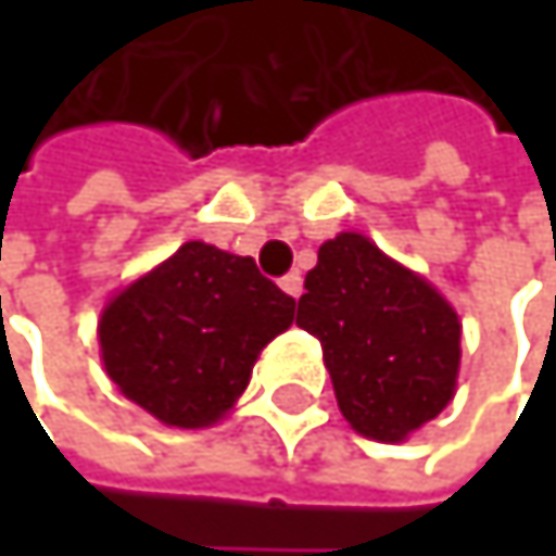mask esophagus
Returning <instances> with one entry per match:
<instances>
[{"label": "esophagus", "instance_id": "esophagus-1", "mask_svg": "<svg viewBox=\"0 0 556 556\" xmlns=\"http://www.w3.org/2000/svg\"><path fill=\"white\" fill-rule=\"evenodd\" d=\"M279 286H282L286 295L299 299V295H302V274H299V270H295V274H286V277L279 279Z\"/></svg>", "mask_w": 556, "mask_h": 556}]
</instances>
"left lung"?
Masks as SVG:
<instances>
[{
  "mask_svg": "<svg viewBox=\"0 0 556 556\" xmlns=\"http://www.w3.org/2000/svg\"><path fill=\"white\" fill-rule=\"evenodd\" d=\"M295 325L321 341L344 418L374 441H402L454 395L457 312L364 235L318 248Z\"/></svg>",
  "mask_w": 556,
  "mask_h": 556,
  "instance_id": "1",
  "label": "left lung"
}]
</instances>
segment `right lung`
<instances>
[{
    "mask_svg": "<svg viewBox=\"0 0 556 556\" xmlns=\"http://www.w3.org/2000/svg\"><path fill=\"white\" fill-rule=\"evenodd\" d=\"M292 315L295 299L251 257L189 241L109 302L99 344L131 402L164 425L205 428L235 405Z\"/></svg>",
    "mask_w": 556,
    "mask_h": 556,
    "instance_id": "1",
    "label": "right lung"
}]
</instances>
